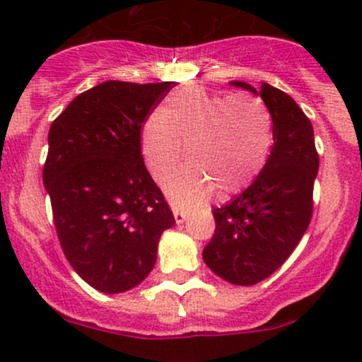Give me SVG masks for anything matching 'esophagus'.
I'll return each instance as SVG.
<instances>
[{
	"instance_id": "esophagus-1",
	"label": "esophagus",
	"mask_w": 362,
	"mask_h": 362,
	"mask_svg": "<svg viewBox=\"0 0 362 362\" xmlns=\"http://www.w3.org/2000/svg\"><path fill=\"white\" fill-rule=\"evenodd\" d=\"M173 216H175V223L177 224H182L187 219V214L182 213V211H178V209H173Z\"/></svg>"
}]
</instances>
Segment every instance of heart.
<instances>
[{"label":"heart","mask_w":362,"mask_h":362,"mask_svg":"<svg viewBox=\"0 0 362 362\" xmlns=\"http://www.w3.org/2000/svg\"><path fill=\"white\" fill-rule=\"evenodd\" d=\"M274 143L269 107L255 95H216L201 86L170 93L141 127V155L156 180L175 168L185 144L190 160L173 172L163 190L184 209L250 185L267 163Z\"/></svg>","instance_id":"heart-1"}]
</instances>
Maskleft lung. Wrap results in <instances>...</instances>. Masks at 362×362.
Segmentation results:
<instances>
[{"instance_id":"left-lung-1","label":"left lung","mask_w":362,"mask_h":362,"mask_svg":"<svg viewBox=\"0 0 362 362\" xmlns=\"http://www.w3.org/2000/svg\"><path fill=\"white\" fill-rule=\"evenodd\" d=\"M231 86L259 95L274 120V146L259 177L242 194L216 207V231L202 252L207 267L235 286L267 279L288 260L313 211L318 153L305 112L284 91L262 83Z\"/></svg>"}]
</instances>
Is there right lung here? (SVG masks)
<instances>
[{"mask_svg": "<svg viewBox=\"0 0 362 362\" xmlns=\"http://www.w3.org/2000/svg\"><path fill=\"white\" fill-rule=\"evenodd\" d=\"M173 81H105L83 91L49 129L44 185L71 267L105 294L148 277L175 224L141 155V127Z\"/></svg>", "mask_w": 362, "mask_h": 362, "instance_id": "1", "label": "right lung"}]
</instances>
